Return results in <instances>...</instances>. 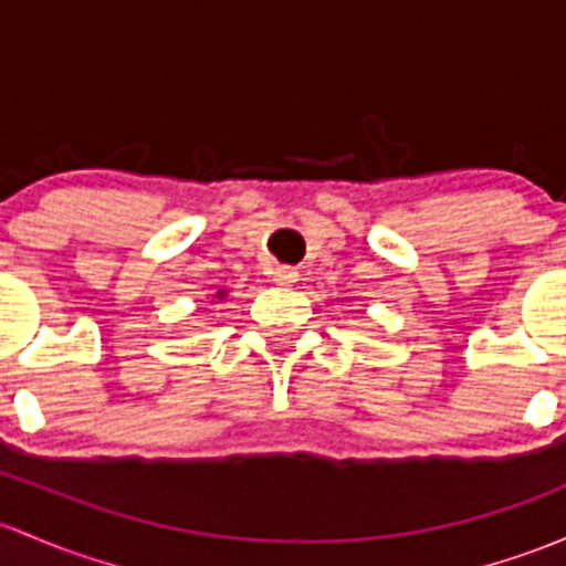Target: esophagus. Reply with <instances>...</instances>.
<instances>
[{
  "label": "esophagus",
  "mask_w": 566,
  "mask_h": 566,
  "mask_svg": "<svg viewBox=\"0 0 566 566\" xmlns=\"http://www.w3.org/2000/svg\"><path fill=\"white\" fill-rule=\"evenodd\" d=\"M273 282L276 284H293V282H298V271H295L293 265H276L273 268Z\"/></svg>",
  "instance_id": "esophagus-1"
}]
</instances>
